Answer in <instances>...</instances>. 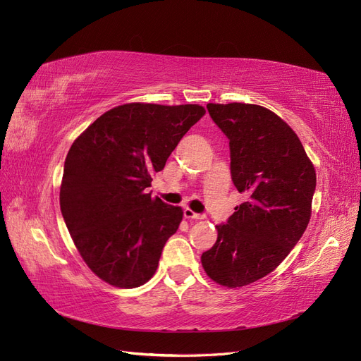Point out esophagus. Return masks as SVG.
Instances as JSON below:
<instances>
[{
    "label": "esophagus",
    "mask_w": 361,
    "mask_h": 361,
    "mask_svg": "<svg viewBox=\"0 0 361 361\" xmlns=\"http://www.w3.org/2000/svg\"><path fill=\"white\" fill-rule=\"evenodd\" d=\"M183 216L188 218V220H203V218H204V215L191 211L190 207H185V209H183Z\"/></svg>",
    "instance_id": "1"
}]
</instances>
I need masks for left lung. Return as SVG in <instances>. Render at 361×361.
Wrapping results in <instances>:
<instances>
[{
    "label": "left lung",
    "mask_w": 361,
    "mask_h": 361,
    "mask_svg": "<svg viewBox=\"0 0 361 361\" xmlns=\"http://www.w3.org/2000/svg\"><path fill=\"white\" fill-rule=\"evenodd\" d=\"M206 108L228 140L235 187L248 199L216 226L202 265L214 281L241 288L274 271L300 241L310 221L316 173L297 134L267 108Z\"/></svg>",
    "instance_id": "obj_1"
}]
</instances>
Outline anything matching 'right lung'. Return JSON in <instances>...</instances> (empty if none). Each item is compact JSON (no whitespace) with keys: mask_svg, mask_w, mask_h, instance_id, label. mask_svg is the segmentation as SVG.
Returning a JSON list of instances; mask_svg holds the SVG:
<instances>
[{"mask_svg":"<svg viewBox=\"0 0 361 361\" xmlns=\"http://www.w3.org/2000/svg\"><path fill=\"white\" fill-rule=\"evenodd\" d=\"M204 113L191 104H125L73 141L64 161L61 215L87 267L104 281L130 289L155 274L183 212L145 190Z\"/></svg>","mask_w":361,"mask_h":361,"instance_id":"add662e5","label":"right lung"}]
</instances>
